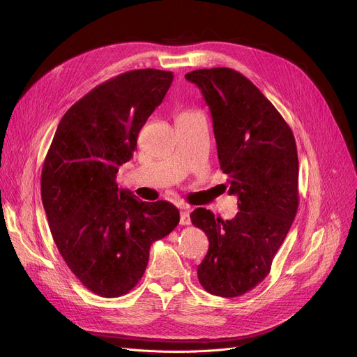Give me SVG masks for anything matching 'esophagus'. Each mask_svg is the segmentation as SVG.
I'll return each mask as SVG.
<instances>
[{"label": "esophagus", "mask_w": 357, "mask_h": 357, "mask_svg": "<svg viewBox=\"0 0 357 357\" xmlns=\"http://www.w3.org/2000/svg\"><path fill=\"white\" fill-rule=\"evenodd\" d=\"M179 222L182 224V226H188V224H191V218H190V208H181V218H179Z\"/></svg>", "instance_id": "obj_1"}]
</instances>
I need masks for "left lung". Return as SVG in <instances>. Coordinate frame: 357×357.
Wrapping results in <instances>:
<instances>
[{
    "instance_id": "obj_1",
    "label": "left lung",
    "mask_w": 357,
    "mask_h": 357,
    "mask_svg": "<svg viewBox=\"0 0 357 357\" xmlns=\"http://www.w3.org/2000/svg\"><path fill=\"white\" fill-rule=\"evenodd\" d=\"M207 102L220 167L238 213L221 220L210 210L191 214L208 237L198 266L202 288L234 298L252 291L271 272L298 210V153L292 130L273 104L246 77L230 68L185 75Z\"/></svg>"
}]
</instances>
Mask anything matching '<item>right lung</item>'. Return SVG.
I'll return each instance as SVG.
<instances>
[{
  "mask_svg": "<svg viewBox=\"0 0 357 357\" xmlns=\"http://www.w3.org/2000/svg\"><path fill=\"white\" fill-rule=\"evenodd\" d=\"M172 81V72L137 69L96 86L65 112L45 159L42 201L53 240L73 275L105 298L137 285L152 243L179 222L174 204L142 201L116 182Z\"/></svg>",
  "mask_w": 357,
  "mask_h": 357,
  "instance_id": "add662e5",
  "label": "right lung"
}]
</instances>
